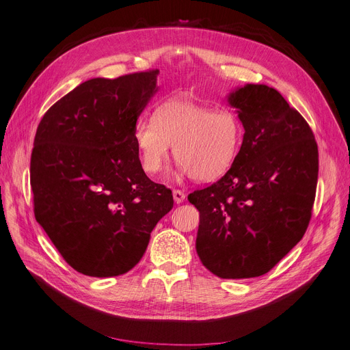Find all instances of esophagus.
Segmentation results:
<instances>
[{
    "mask_svg": "<svg viewBox=\"0 0 350 350\" xmlns=\"http://www.w3.org/2000/svg\"><path fill=\"white\" fill-rule=\"evenodd\" d=\"M173 197H174V202H176L177 204H180V203H183V202H185V199H186V193L177 189V190H173Z\"/></svg>",
    "mask_w": 350,
    "mask_h": 350,
    "instance_id": "obj_1",
    "label": "esophagus"
}]
</instances>
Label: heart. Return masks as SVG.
Listing matches in <instances>:
<instances>
[{
  "instance_id": "b5f03b06",
  "label": "heart",
  "mask_w": 350,
  "mask_h": 350,
  "mask_svg": "<svg viewBox=\"0 0 350 350\" xmlns=\"http://www.w3.org/2000/svg\"><path fill=\"white\" fill-rule=\"evenodd\" d=\"M133 137L143 170L154 176L169 159L170 144L180 167L199 181L223 176L237 159L245 126L232 110L186 100L165 101L153 118H140Z\"/></svg>"
}]
</instances>
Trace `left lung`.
<instances>
[{
	"mask_svg": "<svg viewBox=\"0 0 350 350\" xmlns=\"http://www.w3.org/2000/svg\"><path fill=\"white\" fill-rule=\"evenodd\" d=\"M245 126L227 173L189 194L200 213L196 250L221 279L262 276L306 233L316 196L319 151L301 114L279 91L247 84L229 97Z\"/></svg>",
	"mask_w": 350,
	"mask_h": 350,
	"instance_id": "obj_1",
	"label": "left lung"
}]
</instances>
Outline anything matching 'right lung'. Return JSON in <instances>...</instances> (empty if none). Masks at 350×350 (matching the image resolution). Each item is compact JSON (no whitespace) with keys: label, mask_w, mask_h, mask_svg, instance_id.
Wrapping results in <instances>:
<instances>
[{"label":"right lung","mask_w":350,"mask_h":350,"mask_svg":"<svg viewBox=\"0 0 350 350\" xmlns=\"http://www.w3.org/2000/svg\"><path fill=\"white\" fill-rule=\"evenodd\" d=\"M159 70L91 79L47 110L29 165L34 216L63 259L93 278L124 275L140 262L172 190L142 167L133 130Z\"/></svg>","instance_id":"add662e5"}]
</instances>
